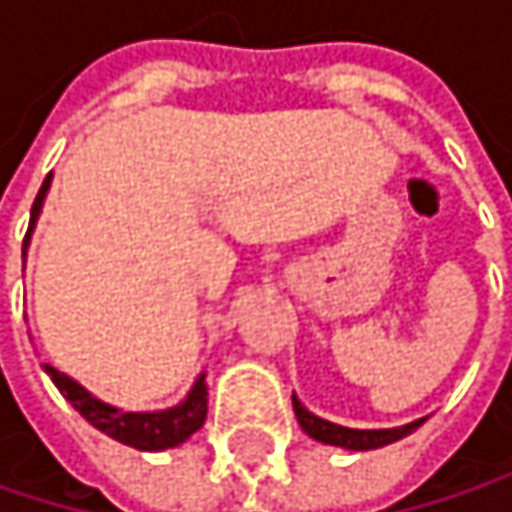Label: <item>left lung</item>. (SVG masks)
Listing matches in <instances>:
<instances>
[{
  "mask_svg": "<svg viewBox=\"0 0 512 512\" xmlns=\"http://www.w3.org/2000/svg\"><path fill=\"white\" fill-rule=\"evenodd\" d=\"M293 412H296V418H299V427H302L311 439H317V442H323V445L347 448V451H373V448L391 445V442H397V439L415 433V430L427 421V418H421V421H412V424H403V427H394V430H350V427L332 424V421H326V418H317L314 412H308V409L296 400V394H293Z\"/></svg>",
  "mask_w": 512,
  "mask_h": 512,
  "instance_id": "1",
  "label": "left lung"
}]
</instances>
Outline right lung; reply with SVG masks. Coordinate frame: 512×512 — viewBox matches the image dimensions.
<instances>
[{"label":"right lung","instance_id":"add662e5","mask_svg":"<svg viewBox=\"0 0 512 512\" xmlns=\"http://www.w3.org/2000/svg\"><path fill=\"white\" fill-rule=\"evenodd\" d=\"M50 180L52 174H47V180H44V186H41V192H38V198L32 204V219H29V231H26V240H23V257H26V249H29V237L35 231V222L41 216V207H44ZM44 370L50 373V379L55 382V388L64 394V400L91 427H97L109 439H115L121 445H130L136 451L177 448L195 430H201L204 427V418H207V382H204V373L195 379V385L186 394V400L177 403V406H171V409H162V412H124L118 406H109V403L97 400L91 391H85L76 379H70L67 373L55 370L52 364H44Z\"/></svg>","mask_w":512,"mask_h":512}]
</instances>
